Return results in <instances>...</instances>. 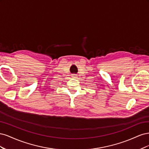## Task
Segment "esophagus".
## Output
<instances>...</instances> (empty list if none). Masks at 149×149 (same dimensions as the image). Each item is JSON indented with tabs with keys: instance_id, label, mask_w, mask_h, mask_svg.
<instances>
[{
	"instance_id": "34e87169",
	"label": "esophagus",
	"mask_w": 149,
	"mask_h": 149,
	"mask_svg": "<svg viewBox=\"0 0 149 149\" xmlns=\"http://www.w3.org/2000/svg\"><path fill=\"white\" fill-rule=\"evenodd\" d=\"M72 78H74V79H76V78H78V76H77V74H73V75H72Z\"/></svg>"
}]
</instances>
